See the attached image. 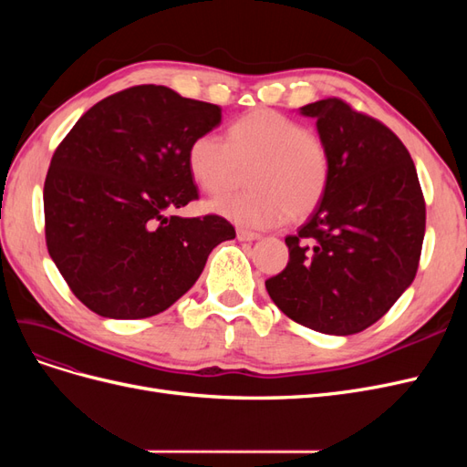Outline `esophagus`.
<instances>
[{
  "label": "esophagus",
  "mask_w": 467,
  "mask_h": 467,
  "mask_svg": "<svg viewBox=\"0 0 467 467\" xmlns=\"http://www.w3.org/2000/svg\"><path fill=\"white\" fill-rule=\"evenodd\" d=\"M235 235H237L239 242H255V239L261 237L257 232H249V230H244V228H237Z\"/></svg>",
  "instance_id": "esophagus-1"
}]
</instances>
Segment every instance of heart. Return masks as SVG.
<instances>
[{"instance_id": "obj_1", "label": "heart", "mask_w": 467, "mask_h": 467, "mask_svg": "<svg viewBox=\"0 0 467 467\" xmlns=\"http://www.w3.org/2000/svg\"><path fill=\"white\" fill-rule=\"evenodd\" d=\"M189 171L208 194L235 187L247 173V191L222 194L210 210L244 228H275L286 218L306 220L329 189L331 160L323 140L271 109L251 110L232 122L228 142L214 132L192 138Z\"/></svg>"}]
</instances>
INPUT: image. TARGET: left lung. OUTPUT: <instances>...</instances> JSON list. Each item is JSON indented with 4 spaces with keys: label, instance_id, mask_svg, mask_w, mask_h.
<instances>
[{
    "label": "left lung",
    "instance_id": "1",
    "mask_svg": "<svg viewBox=\"0 0 467 467\" xmlns=\"http://www.w3.org/2000/svg\"><path fill=\"white\" fill-rule=\"evenodd\" d=\"M300 112L317 120L329 150V189L298 234L286 237L288 265L265 286L304 327L360 333L411 286L425 199L411 155L386 124L337 97Z\"/></svg>",
    "mask_w": 467,
    "mask_h": 467
}]
</instances>
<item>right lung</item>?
Returning <instances> with one entry per match:
<instances>
[{"instance_id": "1", "label": "right lung", "mask_w": 467, "mask_h": 467, "mask_svg": "<svg viewBox=\"0 0 467 467\" xmlns=\"http://www.w3.org/2000/svg\"><path fill=\"white\" fill-rule=\"evenodd\" d=\"M220 122L218 105L136 86L93 105L56 148L45 181L47 247L97 316L165 312L201 276L210 251L235 237L216 214L169 216L199 199L187 150Z\"/></svg>"}]
</instances>
